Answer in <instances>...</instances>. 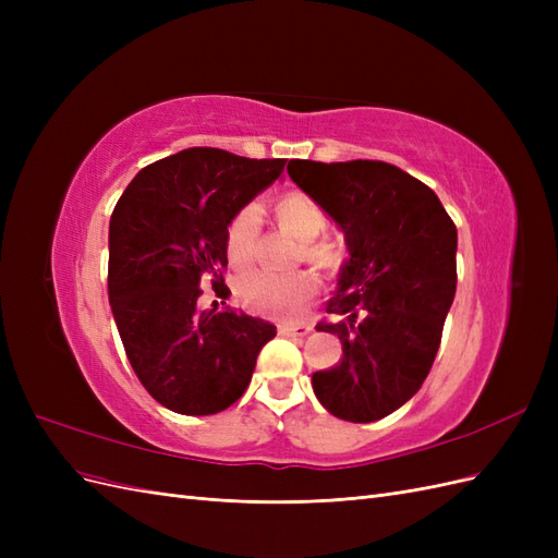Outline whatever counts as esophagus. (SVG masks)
I'll use <instances>...</instances> for the list:
<instances>
[{"label":"esophagus","instance_id":"34e87169","mask_svg":"<svg viewBox=\"0 0 558 558\" xmlns=\"http://www.w3.org/2000/svg\"><path fill=\"white\" fill-rule=\"evenodd\" d=\"M314 328L310 324H293V320H283V324H279V332L281 335H291V337H305Z\"/></svg>","mask_w":558,"mask_h":558}]
</instances>
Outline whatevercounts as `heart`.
<instances>
[{
    "label": "heart",
    "instance_id": "1",
    "mask_svg": "<svg viewBox=\"0 0 558 558\" xmlns=\"http://www.w3.org/2000/svg\"><path fill=\"white\" fill-rule=\"evenodd\" d=\"M275 216L283 230L300 242V253L316 267L335 275L344 265V248L330 240H318L328 228V214L305 193H286L275 202ZM260 230V211L256 205H244L232 214L226 228V256L232 267H246L253 260V248ZM318 293V277L310 269L291 275L251 272L240 279L238 298L251 312L265 316H298Z\"/></svg>",
    "mask_w": 558,
    "mask_h": 558
}]
</instances>
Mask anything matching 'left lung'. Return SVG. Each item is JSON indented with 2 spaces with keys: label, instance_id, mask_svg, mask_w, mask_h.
Instances as JSON below:
<instances>
[{
  "label": "left lung",
  "instance_id": "obj_1",
  "mask_svg": "<svg viewBox=\"0 0 558 558\" xmlns=\"http://www.w3.org/2000/svg\"><path fill=\"white\" fill-rule=\"evenodd\" d=\"M289 177L342 228L349 260L316 330L342 361L312 375L318 402L369 424L428 377L456 293V226L426 183L381 160H291Z\"/></svg>",
  "mask_w": 558,
  "mask_h": 558
}]
</instances>
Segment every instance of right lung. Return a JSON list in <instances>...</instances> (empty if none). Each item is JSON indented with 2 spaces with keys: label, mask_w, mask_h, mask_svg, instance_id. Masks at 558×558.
<instances>
[{
  "label": "right lung",
  "mask_w": 558,
  "mask_h": 558,
  "mask_svg": "<svg viewBox=\"0 0 558 558\" xmlns=\"http://www.w3.org/2000/svg\"><path fill=\"white\" fill-rule=\"evenodd\" d=\"M283 165L195 146L144 167L118 199L109 223L111 312L134 375L167 410H228L277 335L269 320L230 307L197 312V298L205 281L216 295L228 291V221Z\"/></svg>",
  "instance_id": "add662e5"
}]
</instances>
